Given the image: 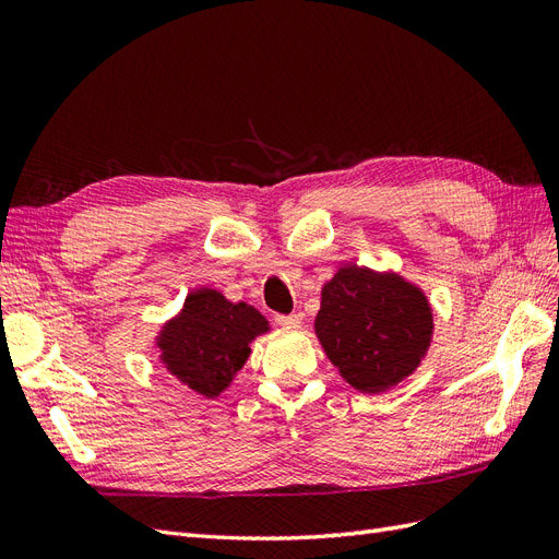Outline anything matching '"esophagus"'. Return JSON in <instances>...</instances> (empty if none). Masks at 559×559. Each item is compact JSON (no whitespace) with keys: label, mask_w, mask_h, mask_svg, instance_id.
Returning a JSON list of instances; mask_svg holds the SVG:
<instances>
[{"label":"esophagus","mask_w":559,"mask_h":559,"mask_svg":"<svg viewBox=\"0 0 559 559\" xmlns=\"http://www.w3.org/2000/svg\"><path fill=\"white\" fill-rule=\"evenodd\" d=\"M275 324L282 329H298L300 319L298 314H275Z\"/></svg>","instance_id":"esophagus-1"}]
</instances>
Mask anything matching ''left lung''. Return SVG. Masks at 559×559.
Here are the masks:
<instances>
[{
    "label": "left lung",
    "mask_w": 559,
    "mask_h": 559,
    "mask_svg": "<svg viewBox=\"0 0 559 559\" xmlns=\"http://www.w3.org/2000/svg\"><path fill=\"white\" fill-rule=\"evenodd\" d=\"M314 331L347 384L382 394L425 359L433 312L425 292L401 275L345 265L321 289Z\"/></svg>",
    "instance_id": "obj_1"
}]
</instances>
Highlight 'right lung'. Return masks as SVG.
<instances>
[{
    "instance_id": "right-lung-1",
    "label": "right lung",
    "mask_w": 559,
    "mask_h": 559,
    "mask_svg": "<svg viewBox=\"0 0 559 559\" xmlns=\"http://www.w3.org/2000/svg\"><path fill=\"white\" fill-rule=\"evenodd\" d=\"M265 317L230 302L216 289H195L156 337L165 368L195 394L214 399L233 382L251 354L253 337L267 333Z\"/></svg>"
}]
</instances>
